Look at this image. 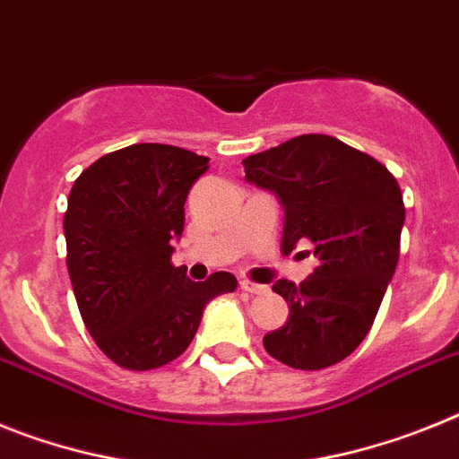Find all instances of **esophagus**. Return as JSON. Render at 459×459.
I'll return each mask as SVG.
<instances>
[{"mask_svg":"<svg viewBox=\"0 0 459 459\" xmlns=\"http://www.w3.org/2000/svg\"><path fill=\"white\" fill-rule=\"evenodd\" d=\"M240 289L247 290V293H263V290H265V286L254 284V281H249V279H240Z\"/></svg>","mask_w":459,"mask_h":459,"instance_id":"34e87169","label":"esophagus"}]
</instances>
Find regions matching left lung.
Segmentation results:
<instances>
[{
  "label": "left lung",
  "mask_w": 459,
  "mask_h": 459,
  "mask_svg": "<svg viewBox=\"0 0 459 459\" xmlns=\"http://www.w3.org/2000/svg\"><path fill=\"white\" fill-rule=\"evenodd\" d=\"M242 166L245 180L274 194L284 210L281 254L312 245L318 258L300 284L274 281L290 312L263 346L289 368H330L365 340L395 274L400 185L377 159L321 134L290 138Z\"/></svg>",
  "instance_id": "1"
}]
</instances>
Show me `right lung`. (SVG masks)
Masks as SVG:
<instances>
[{
	"instance_id": "right-lung-1",
	"label": "right lung",
	"mask_w": 459,
	"mask_h": 459,
	"mask_svg": "<svg viewBox=\"0 0 459 459\" xmlns=\"http://www.w3.org/2000/svg\"><path fill=\"white\" fill-rule=\"evenodd\" d=\"M207 157L138 143L82 170L64 214L66 268L87 330L119 368L154 369L191 344L203 309L238 279L191 281L170 256L185 229V201Z\"/></svg>"
}]
</instances>
